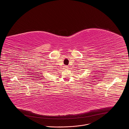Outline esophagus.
<instances>
[{"label": "esophagus", "instance_id": "1", "mask_svg": "<svg viewBox=\"0 0 129 129\" xmlns=\"http://www.w3.org/2000/svg\"><path fill=\"white\" fill-rule=\"evenodd\" d=\"M64 68L65 69H67L68 68V67L67 66H64Z\"/></svg>", "mask_w": 129, "mask_h": 129}]
</instances>
